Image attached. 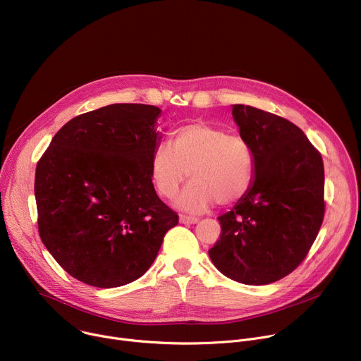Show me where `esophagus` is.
Instances as JSON below:
<instances>
[{
    "label": "esophagus",
    "instance_id": "34e87169",
    "mask_svg": "<svg viewBox=\"0 0 361 361\" xmlns=\"http://www.w3.org/2000/svg\"><path fill=\"white\" fill-rule=\"evenodd\" d=\"M198 219L195 217H188V216H180V223L181 224H195Z\"/></svg>",
    "mask_w": 361,
    "mask_h": 361
}]
</instances>
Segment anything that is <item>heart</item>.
Wrapping results in <instances>:
<instances>
[{"label": "heart", "instance_id": "1", "mask_svg": "<svg viewBox=\"0 0 361 361\" xmlns=\"http://www.w3.org/2000/svg\"><path fill=\"white\" fill-rule=\"evenodd\" d=\"M254 169L252 148L243 135L204 121L174 130L171 145L159 142L149 159L152 183L166 198L177 194L190 173L192 181L177 198L178 207L190 213L204 212L216 201H240L252 184Z\"/></svg>", "mask_w": 361, "mask_h": 361}]
</instances>
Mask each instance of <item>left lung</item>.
Masks as SVG:
<instances>
[{
    "instance_id": "8db88e82",
    "label": "left lung",
    "mask_w": 361,
    "mask_h": 361,
    "mask_svg": "<svg viewBox=\"0 0 361 361\" xmlns=\"http://www.w3.org/2000/svg\"><path fill=\"white\" fill-rule=\"evenodd\" d=\"M233 118L254 152V180L231 212L219 217L220 240L209 250L226 277L274 283L305 259L324 217L320 152L293 123L255 107L234 104Z\"/></svg>"
}]
</instances>
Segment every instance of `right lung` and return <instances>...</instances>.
Instances as JSON below:
<instances>
[{"label": "right lung", "mask_w": 361, "mask_h": 361, "mask_svg": "<svg viewBox=\"0 0 361 361\" xmlns=\"http://www.w3.org/2000/svg\"><path fill=\"white\" fill-rule=\"evenodd\" d=\"M161 110L111 104L70 120L35 170L41 241L74 279L113 288L140 279L178 216L154 190Z\"/></svg>", "instance_id": "obj_1"}]
</instances>
